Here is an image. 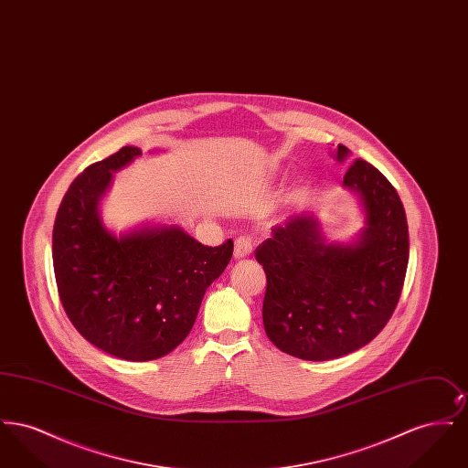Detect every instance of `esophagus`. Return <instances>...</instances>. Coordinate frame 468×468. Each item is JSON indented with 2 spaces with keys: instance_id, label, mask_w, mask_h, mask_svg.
I'll use <instances>...</instances> for the list:
<instances>
[{
  "instance_id": "esophagus-1",
  "label": "esophagus",
  "mask_w": 468,
  "mask_h": 468,
  "mask_svg": "<svg viewBox=\"0 0 468 468\" xmlns=\"http://www.w3.org/2000/svg\"><path fill=\"white\" fill-rule=\"evenodd\" d=\"M250 252H252V240L249 237H239L235 240V252H233L235 258L242 260V258H247Z\"/></svg>"
}]
</instances>
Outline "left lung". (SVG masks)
I'll return each instance as SVG.
<instances>
[{
    "label": "left lung",
    "mask_w": 468,
    "mask_h": 468,
    "mask_svg": "<svg viewBox=\"0 0 468 468\" xmlns=\"http://www.w3.org/2000/svg\"><path fill=\"white\" fill-rule=\"evenodd\" d=\"M338 145L335 157L346 161ZM344 187L365 210L355 244L328 242L314 214L292 216L256 249L267 273L263 324L282 353L309 361L346 356L386 326L400 300L409 228L400 197L370 163L356 159Z\"/></svg>",
    "instance_id": "left-lung-1"
}]
</instances>
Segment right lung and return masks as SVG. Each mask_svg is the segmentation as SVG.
<instances>
[{
	"mask_svg": "<svg viewBox=\"0 0 468 468\" xmlns=\"http://www.w3.org/2000/svg\"><path fill=\"white\" fill-rule=\"evenodd\" d=\"M142 156L138 147L88 166L56 214L52 261L68 319L112 356L151 361L189 335L207 288L233 254V240L207 247L178 226H144L119 237L98 205L112 174Z\"/></svg>",
	"mask_w": 468,
	"mask_h": 468,
	"instance_id": "add662e5",
	"label": "right lung"
}]
</instances>
